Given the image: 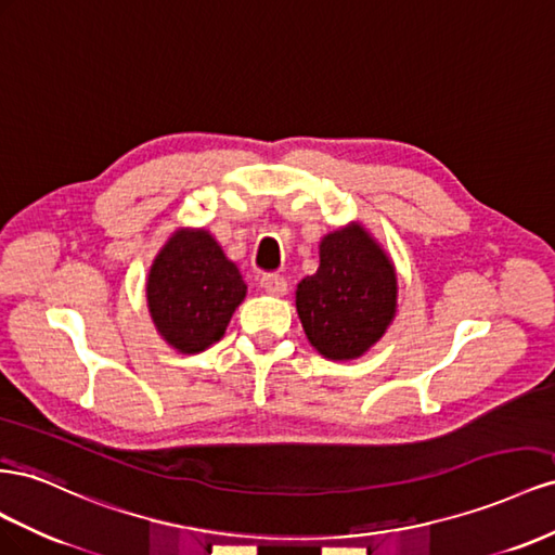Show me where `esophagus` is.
I'll list each match as a JSON object with an SVG mask.
<instances>
[{"label": "esophagus", "mask_w": 555, "mask_h": 555, "mask_svg": "<svg viewBox=\"0 0 555 555\" xmlns=\"http://www.w3.org/2000/svg\"><path fill=\"white\" fill-rule=\"evenodd\" d=\"M260 286H262V291L269 293V295H286L288 281L283 279V276H279V274H264V276L260 279Z\"/></svg>", "instance_id": "34e87169"}]
</instances>
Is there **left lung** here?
Masks as SVG:
<instances>
[{
  "mask_svg": "<svg viewBox=\"0 0 555 555\" xmlns=\"http://www.w3.org/2000/svg\"><path fill=\"white\" fill-rule=\"evenodd\" d=\"M321 264L297 283L305 335L330 360H356L384 337L398 311V276L386 250L360 223L325 234Z\"/></svg>",
  "mask_w": 555,
  "mask_h": 555,
  "instance_id": "8db88e82",
  "label": "left lung"
}]
</instances>
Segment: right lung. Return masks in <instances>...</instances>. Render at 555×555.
I'll list each match as a JSON object with an SVG mask.
<instances>
[{
	"mask_svg": "<svg viewBox=\"0 0 555 555\" xmlns=\"http://www.w3.org/2000/svg\"><path fill=\"white\" fill-rule=\"evenodd\" d=\"M240 269L207 230H177L157 253L149 281V311L160 337L179 353H199L225 335L244 302Z\"/></svg>",
	"mask_w": 555,
	"mask_h": 555,
	"instance_id": "1",
	"label": "right lung"
}]
</instances>
